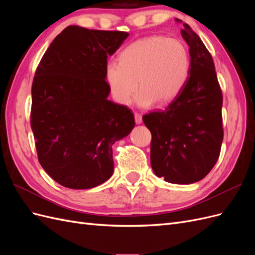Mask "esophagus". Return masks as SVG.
<instances>
[{
  "mask_svg": "<svg viewBox=\"0 0 255 255\" xmlns=\"http://www.w3.org/2000/svg\"><path fill=\"white\" fill-rule=\"evenodd\" d=\"M134 117H135V122H136V125H140V123L142 122V117H141V115H140V114H138V113H135Z\"/></svg>",
  "mask_w": 255,
  "mask_h": 255,
  "instance_id": "1",
  "label": "esophagus"
}]
</instances>
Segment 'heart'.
Returning <instances> with one entry per match:
<instances>
[{
	"label": "heart",
	"mask_w": 255,
	"mask_h": 255,
	"mask_svg": "<svg viewBox=\"0 0 255 255\" xmlns=\"http://www.w3.org/2000/svg\"><path fill=\"white\" fill-rule=\"evenodd\" d=\"M119 59L106 64L105 79L114 99L123 105L130 102L137 86L136 103L140 107L170 103L189 76L188 49L175 38H141L123 49Z\"/></svg>",
	"instance_id": "obj_1"
}]
</instances>
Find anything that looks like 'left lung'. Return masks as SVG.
Listing matches in <instances>:
<instances>
[{
    "label": "left lung",
    "instance_id": "1",
    "mask_svg": "<svg viewBox=\"0 0 255 255\" xmlns=\"http://www.w3.org/2000/svg\"><path fill=\"white\" fill-rule=\"evenodd\" d=\"M181 34L189 47L187 82L167 109L144 115L142 120L152 134L154 173L168 183L192 184L205 177L219 157L222 94L213 57L202 40L186 23Z\"/></svg>",
    "mask_w": 255,
    "mask_h": 255
}]
</instances>
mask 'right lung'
<instances>
[{
	"instance_id": "add662e5",
	"label": "right lung",
	"mask_w": 255,
	"mask_h": 255,
	"mask_svg": "<svg viewBox=\"0 0 255 255\" xmlns=\"http://www.w3.org/2000/svg\"><path fill=\"white\" fill-rule=\"evenodd\" d=\"M126 32L70 25L42 56L32 86L30 127L38 159L54 181L89 189L113 175L112 145L135 127L128 107L110 101L107 56Z\"/></svg>"
}]
</instances>
